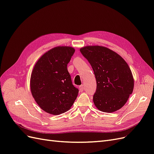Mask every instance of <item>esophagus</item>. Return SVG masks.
<instances>
[{"mask_svg": "<svg viewBox=\"0 0 154 154\" xmlns=\"http://www.w3.org/2000/svg\"><path fill=\"white\" fill-rule=\"evenodd\" d=\"M79 88H80V91L81 92L83 91V90H84V86H83V85H80V87H79Z\"/></svg>", "mask_w": 154, "mask_h": 154, "instance_id": "obj_1", "label": "esophagus"}]
</instances>
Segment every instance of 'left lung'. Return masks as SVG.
<instances>
[{
  "mask_svg": "<svg viewBox=\"0 0 154 154\" xmlns=\"http://www.w3.org/2000/svg\"><path fill=\"white\" fill-rule=\"evenodd\" d=\"M80 52L94 71L97 88L93 101L96 108L109 113L120 109L134 89V78L127 63L118 53L103 46H85Z\"/></svg>",
  "mask_w": 154,
  "mask_h": 154,
  "instance_id": "obj_1",
  "label": "left lung"
}]
</instances>
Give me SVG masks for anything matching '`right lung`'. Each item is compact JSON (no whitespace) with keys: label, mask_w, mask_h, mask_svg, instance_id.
Here are the masks:
<instances>
[{"label":"right lung","mask_w":154,"mask_h":154,"mask_svg":"<svg viewBox=\"0 0 154 154\" xmlns=\"http://www.w3.org/2000/svg\"><path fill=\"white\" fill-rule=\"evenodd\" d=\"M70 46H58L38 60L30 78L32 97L48 114L59 115L69 110L78 94L67 71V64L74 53Z\"/></svg>","instance_id":"right-lung-1"}]
</instances>
